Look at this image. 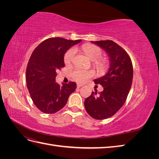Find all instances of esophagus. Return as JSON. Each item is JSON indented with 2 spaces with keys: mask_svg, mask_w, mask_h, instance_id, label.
<instances>
[{
  "mask_svg": "<svg viewBox=\"0 0 159 159\" xmlns=\"http://www.w3.org/2000/svg\"><path fill=\"white\" fill-rule=\"evenodd\" d=\"M82 86H84V85L81 84H77V87H78V88H80L81 87H82Z\"/></svg>",
  "mask_w": 159,
  "mask_h": 159,
  "instance_id": "esophagus-1",
  "label": "esophagus"
}]
</instances>
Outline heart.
I'll return each mask as SVG.
<instances>
[{"mask_svg":"<svg viewBox=\"0 0 159 159\" xmlns=\"http://www.w3.org/2000/svg\"><path fill=\"white\" fill-rule=\"evenodd\" d=\"M83 50L85 55L89 57L91 60H95V64L100 70H104L107 67V61L103 59H99L102 54V49L98 46L91 44H85L83 46ZM75 54V49L74 48L70 49L66 53L64 56V62L66 64H69L73 59L74 55ZM94 75V72L92 70H84L81 68H76L72 73V77L73 78L78 82L83 83L87 81L89 78L93 77Z\"/></svg>","mask_w":159,"mask_h":159,"instance_id":"obj_1","label":"heart"}]
</instances>
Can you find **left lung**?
I'll return each mask as SVG.
<instances>
[{
    "label": "left lung",
    "mask_w": 159,
    "mask_h": 159,
    "mask_svg": "<svg viewBox=\"0 0 159 159\" xmlns=\"http://www.w3.org/2000/svg\"><path fill=\"white\" fill-rule=\"evenodd\" d=\"M91 42L106 52L109 60L107 73L93 80L95 84L102 85L103 90L99 95L98 91H92L84 102L86 111L90 116L102 120L112 117L125 102L132 85L133 65L125 50L113 41Z\"/></svg>",
    "instance_id": "obj_1"
}]
</instances>
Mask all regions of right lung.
<instances>
[{
	"instance_id": "1",
	"label": "right lung",
	"mask_w": 159,
	"mask_h": 159,
	"mask_svg": "<svg viewBox=\"0 0 159 159\" xmlns=\"http://www.w3.org/2000/svg\"><path fill=\"white\" fill-rule=\"evenodd\" d=\"M81 40L48 38L33 51L27 65V88L34 103L42 112L52 114L63 108L77 85L70 81L60 86L56 82V71L65 66L64 55Z\"/></svg>"
}]
</instances>
